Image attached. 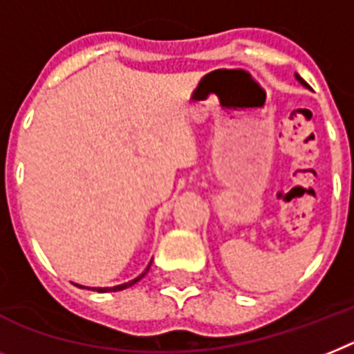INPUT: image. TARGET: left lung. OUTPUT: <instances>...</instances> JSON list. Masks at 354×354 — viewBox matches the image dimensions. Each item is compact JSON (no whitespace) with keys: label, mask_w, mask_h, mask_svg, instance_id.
<instances>
[{"label":"left lung","mask_w":354,"mask_h":354,"mask_svg":"<svg viewBox=\"0 0 354 354\" xmlns=\"http://www.w3.org/2000/svg\"><path fill=\"white\" fill-rule=\"evenodd\" d=\"M297 79H299V81H300V83H302V84H304V86H308V83H306V81H304V79H302V77H300V75H297Z\"/></svg>","instance_id":"obj_1"}]
</instances>
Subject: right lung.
Returning a JSON list of instances; mask_svg holds the SVG:
<instances>
[{
    "label": "right lung",
    "instance_id": "1",
    "mask_svg": "<svg viewBox=\"0 0 354 354\" xmlns=\"http://www.w3.org/2000/svg\"><path fill=\"white\" fill-rule=\"evenodd\" d=\"M148 270H150V266H148V268H146V271H148ZM146 271H145V273H142L141 277H137V279L130 280V282H127V284L113 286V288H95V289H97V291H101V293H106V291H121V289H127V288H130V286L136 284V282H139V280H141L142 277L146 275ZM79 288H83V286H79Z\"/></svg>",
    "mask_w": 354,
    "mask_h": 354
}]
</instances>
